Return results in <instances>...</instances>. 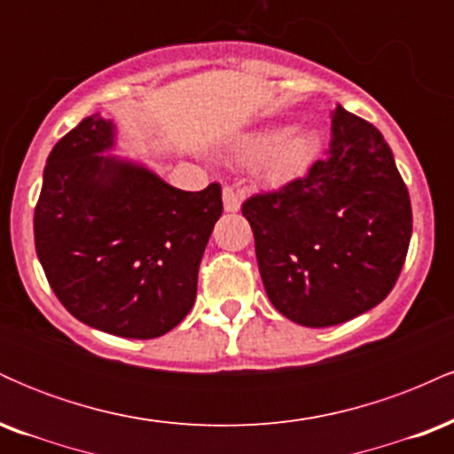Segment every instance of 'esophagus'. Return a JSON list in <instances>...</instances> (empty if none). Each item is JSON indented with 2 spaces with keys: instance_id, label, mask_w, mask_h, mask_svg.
<instances>
[{
  "instance_id": "obj_1",
  "label": "esophagus",
  "mask_w": 454,
  "mask_h": 454,
  "mask_svg": "<svg viewBox=\"0 0 454 454\" xmlns=\"http://www.w3.org/2000/svg\"><path fill=\"white\" fill-rule=\"evenodd\" d=\"M222 200H223V211L228 213H237L241 209V202H243V196L239 194L237 190H232V187H223L222 190Z\"/></svg>"
}]
</instances>
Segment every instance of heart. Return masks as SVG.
<instances>
[{
  "label": "heart",
  "mask_w": 454,
  "mask_h": 454,
  "mask_svg": "<svg viewBox=\"0 0 454 454\" xmlns=\"http://www.w3.org/2000/svg\"><path fill=\"white\" fill-rule=\"evenodd\" d=\"M231 151L239 161L254 164L260 184L278 187L307 173L320 151V138L309 128L269 126L241 134Z\"/></svg>",
  "instance_id": "obj_1"
}]
</instances>
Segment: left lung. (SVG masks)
<instances>
[{"label": "left lung", "instance_id": "8db88e82", "mask_svg": "<svg viewBox=\"0 0 454 454\" xmlns=\"http://www.w3.org/2000/svg\"><path fill=\"white\" fill-rule=\"evenodd\" d=\"M254 231L270 303L296 325L322 328L382 303L411 237L408 187L376 126L337 104L331 143L303 179L252 196Z\"/></svg>", "mask_w": 454, "mask_h": 454}]
</instances>
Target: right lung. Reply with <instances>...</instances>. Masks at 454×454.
Segmentation results:
<instances>
[{
    "instance_id": "right-lung-1",
    "label": "right lung",
    "mask_w": 454,
    "mask_h": 454,
    "mask_svg": "<svg viewBox=\"0 0 454 454\" xmlns=\"http://www.w3.org/2000/svg\"><path fill=\"white\" fill-rule=\"evenodd\" d=\"M114 147L117 126L100 113L55 145L35 205V254L76 320L153 340L194 305L222 187L176 190L149 166L114 155Z\"/></svg>"
}]
</instances>
